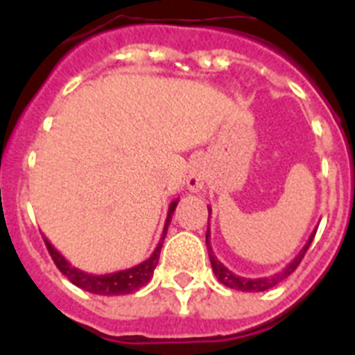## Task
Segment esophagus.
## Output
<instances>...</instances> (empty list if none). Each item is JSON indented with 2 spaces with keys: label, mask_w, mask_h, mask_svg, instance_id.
<instances>
[{
  "label": "esophagus",
  "mask_w": 355,
  "mask_h": 355,
  "mask_svg": "<svg viewBox=\"0 0 355 355\" xmlns=\"http://www.w3.org/2000/svg\"><path fill=\"white\" fill-rule=\"evenodd\" d=\"M205 183H206L205 165H202L200 162H196L192 165V168H190V172H188V178H187L188 188H190L192 192H199V190H202Z\"/></svg>",
  "instance_id": "obj_1"
}]
</instances>
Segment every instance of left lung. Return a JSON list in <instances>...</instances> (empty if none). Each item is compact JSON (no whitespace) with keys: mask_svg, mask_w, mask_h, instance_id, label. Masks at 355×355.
Returning a JSON list of instances; mask_svg holds the SVG:
<instances>
[{"mask_svg":"<svg viewBox=\"0 0 355 355\" xmlns=\"http://www.w3.org/2000/svg\"><path fill=\"white\" fill-rule=\"evenodd\" d=\"M209 215H211V209L208 208ZM208 224H209V218H208ZM315 233L316 231H313L311 234H309V238H307L306 245L300 249V252L295 256L293 259H291L290 263H288L286 266H284L283 270L277 272V274L270 275V277H259V279H249V277H241V275H236L233 274V272L229 270L227 266L224 265V263H220L218 259H216V256L213 254V249H211V243H209V229L206 231V247H208V254H209V261H211V268H213V274L216 275V279L220 281L224 286L231 288V290H240V291H265V290H270V288H274L275 284H279L283 279H286L288 275L293 274V270L297 268V266L300 265V261H302L304 254L307 252V249H309V245H311L313 238H315Z\"/></svg>","mask_w":355,"mask_h":355,"instance_id":"left-lung-1","label":"left lung"}]
</instances>
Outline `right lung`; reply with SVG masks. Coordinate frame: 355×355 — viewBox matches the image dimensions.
<instances>
[{
  "label": "right lung",
  "mask_w": 355,
  "mask_h": 355,
  "mask_svg": "<svg viewBox=\"0 0 355 355\" xmlns=\"http://www.w3.org/2000/svg\"><path fill=\"white\" fill-rule=\"evenodd\" d=\"M178 202H180V199L172 200L171 206H168L167 220H165V225H163L162 238H159L155 252L150 254L146 261L131 266V268H126V270L112 272V274H103V275L89 274V272H83L80 270V268H76V266H72L71 263H69L67 259H65L64 256H62V254L51 245V241H49L48 238H44V241H46V247H48L49 254H51L53 261H55V265L58 266V270H60L62 274H64L65 277L74 284V286L96 295L133 293V291L146 286V284L150 281V277H153V274H155V268L156 265H158V259H159V250H162L163 240H165V234H167L168 224H171L172 215H174Z\"/></svg>",
  "instance_id": "add662e5"
}]
</instances>
